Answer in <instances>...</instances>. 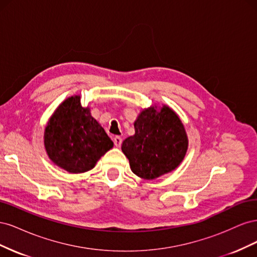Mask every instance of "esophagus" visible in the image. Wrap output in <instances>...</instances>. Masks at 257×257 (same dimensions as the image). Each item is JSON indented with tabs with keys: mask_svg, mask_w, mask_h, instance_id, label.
<instances>
[{
	"mask_svg": "<svg viewBox=\"0 0 257 257\" xmlns=\"http://www.w3.org/2000/svg\"><path fill=\"white\" fill-rule=\"evenodd\" d=\"M113 144H114V146L115 147H120L121 146V144H122V138L120 137V136H115L114 138H113Z\"/></svg>",
	"mask_w": 257,
	"mask_h": 257,
	"instance_id": "obj_1",
	"label": "esophagus"
}]
</instances>
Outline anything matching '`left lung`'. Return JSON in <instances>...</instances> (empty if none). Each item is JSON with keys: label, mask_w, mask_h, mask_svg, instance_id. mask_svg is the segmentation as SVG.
Segmentation results:
<instances>
[{"label": "left lung", "mask_w": 257, "mask_h": 257, "mask_svg": "<svg viewBox=\"0 0 257 257\" xmlns=\"http://www.w3.org/2000/svg\"><path fill=\"white\" fill-rule=\"evenodd\" d=\"M135 135L122 144L132 172L147 180L176 169L188 150V136L183 123L168 106L144 109L134 123Z\"/></svg>", "instance_id": "left-lung-1"}]
</instances>
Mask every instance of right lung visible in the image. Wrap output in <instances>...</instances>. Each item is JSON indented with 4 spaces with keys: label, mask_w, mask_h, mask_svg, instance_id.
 Returning a JSON list of instances; mask_svg holds the SVG:
<instances>
[{
    "label": "right lung",
    "mask_w": 257,
    "mask_h": 257,
    "mask_svg": "<svg viewBox=\"0 0 257 257\" xmlns=\"http://www.w3.org/2000/svg\"><path fill=\"white\" fill-rule=\"evenodd\" d=\"M44 144L49 159L71 174L85 173L113 147L90 108H83L80 96L62 103L46 125Z\"/></svg>",
    "instance_id": "right-lung-1"
}]
</instances>
